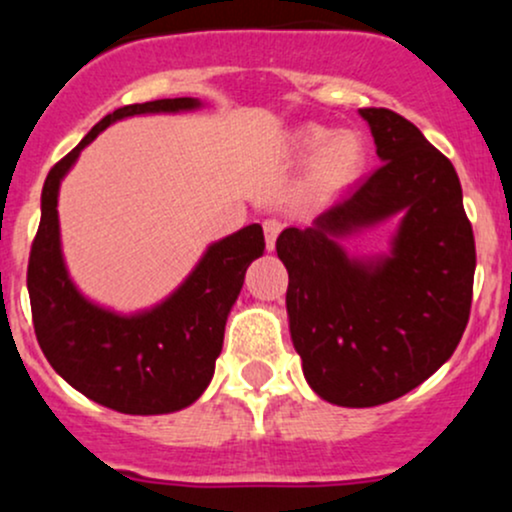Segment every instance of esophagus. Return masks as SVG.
<instances>
[{
  "instance_id": "esophagus-1",
  "label": "esophagus",
  "mask_w": 512,
  "mask_h": 512,
  "mask_svg": "<svg viewBox=\"0 0 512 512\" xmlns=\"http://www.w3.org/2000/svg\"><path fill=\"white\" fill-rule=\"evenodd\" d=\"M262 228H264V238H267V250H274L276 238H279V233H281V228H284V223H281L279 219H264Z\"/></svg>"
}]
</instances>
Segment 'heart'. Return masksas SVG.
<instances>
[{"instance_id": "obj_1", "label": "heart", "mask_w": 512, "mask_h": 512, "mask_svg": "<svg viewBox=\"0 0 512 512\" xmlns=\"http://www.w3.org/2000/svg\"><path fill=\"white\" fill-rule=\"evenodd\" d=\"M296 144L305 154L321 149L315 156L313 173L315 180L325 187H339L351 182L366 161V149H363L361 137L354 132H339L330 137V129L313 125L298 132Z\"/></svg>"}]
</instances>
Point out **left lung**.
<instances>
[{"label": "left lung", "mask_w": 512, "mask_h": 512, "mask_svg": "<svg viewBox=\"0 0 512 512\" xmlns=\"http://www.w3.org/2000/svg\"><path fill=\"white\" fill-rule=\"evenodd\" d=\"M380 168L354 192L286 228L276 255L289 269L291 339L310 387L339 407H378L431 378L460 344L472 308V223L452 163L387 108H361ZM405 216L385 261H349L338 245Z\"/></svg>", "instance_id": "left-lung-1"}]
</instances>
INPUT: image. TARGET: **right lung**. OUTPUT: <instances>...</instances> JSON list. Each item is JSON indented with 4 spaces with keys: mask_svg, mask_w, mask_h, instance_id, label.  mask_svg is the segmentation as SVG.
I'll return each mask as SVG.
<instances>
[{
    "mask_svg": "<svg viewBox=\"0 0 512 512\" xmlns=\"http://www.w3.org/2000/svg\"><path fill=\"white\" fill-rule=\"evenodd\" d=\"M195 98L125 105L105 115L50 168L40 197V226L28 257V296L35 337L50 366L74 390L122 414H168L202 395L214 375L231 305L250 262L264 252L260 223L240 228L207 250L168 301L122 317L88 303L69 281L60 250L57 190L79 151L110 122L142 113L197 108Z\"/></svg>",
    "mask_w": 512,
    "mask_h": 512,
    "instance_id": "right-lung-1",
    "label": "right lung"
}]
</instances>
